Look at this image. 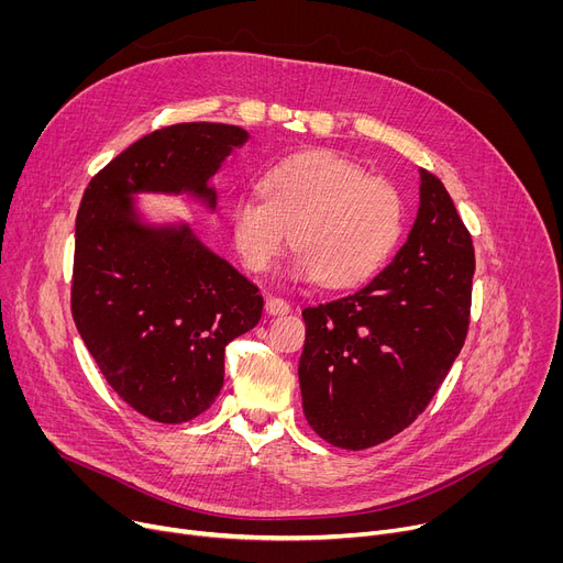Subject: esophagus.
Segmentation results:
<instances>
[{"mask_svg":"<svg viewBox=\"0 0 563 563\" xmlns=\"http://www.w3.org/2000/svg\"><path fill=\"white\" fill-rule=\"evenodd\" d=\"M264 310L276 317V314H287V312L291 310V306H289L285 299H278V297H269V299H266V303H264Z\"/></svg>","mask_w":563,"mask_h":563,"instance_id":"obj_1","label":"esophagus"}]
</instances>
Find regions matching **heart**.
Returning <instances> with one entry per match:
<instances>
[{
  "label": "heart",
  "mask_w": 563,
  "mask_h": 563,
  "mask_svg": "<svg viewBox=\"0 0 563 563\" xmlns=\"http://www.w3.org/2000/svg\"><path fill=\"white\" fill-rule=\"evenodd\" d=\"M260 196L230 212L232 242L246 269L269 272L287 240L297 249L291 274L349 287L374 276L404 230L399 194L333 153H303L266 170Z\"/></svg>",
  "instance_id": "1"
}]
</instances>
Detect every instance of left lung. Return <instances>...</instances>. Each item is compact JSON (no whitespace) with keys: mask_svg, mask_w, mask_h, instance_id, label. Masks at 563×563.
Wrapping results in <instances>:
<instances>
[{"mask_svg":"<svg viewBox=\"0 0 563 563\" xmlns=\"http://www.w3.org/2000/svg\"><path fill=\"white\" fill-rule=\"evenodd\" d=\"M475 249L445 185L420 168V210L363 289L303 310V412L319 438L367 450L427 408L461 353Z\"/></svg>","mask_w":563,"mask_h":563,"instance_id":"1","label":"left lung"}]
</instances>
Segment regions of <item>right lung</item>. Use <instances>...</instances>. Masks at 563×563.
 <instances>
[{
  "mask_svg": "<svg viewBox=\"0 0 563 563\" xmlns=\"http://www.w3.org/2000/svg\"><path fill=\"white\" fill-rule=\"evenodd\" d=\"M249 132L180 123L145 134L88 183L75 221L73 319L109 386L153 422L183 424L223 388L225 346L255 329L260 289L189 223H147L139 194L214 212L210 185Z\"/></svg>",
  "mask_w": 563,
  "mask_h": 563,
  "instance_id": "obj_1",
  "label": "right lung"
}]
</instances>
